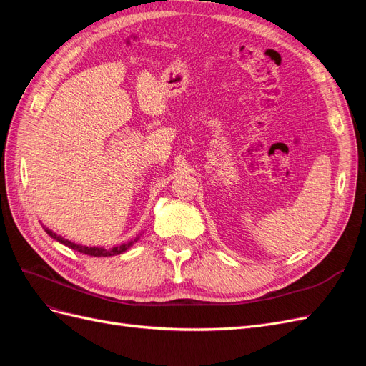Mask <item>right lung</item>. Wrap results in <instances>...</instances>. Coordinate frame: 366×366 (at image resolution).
Wrapping results in <instances>:
<instances>
[{
    "label": "right lung",
    "instance_id": "add662e5",
    "mask_svg": "<svg viewBox=\"0 0 366 366\" xmlns=\"http://www.w3.org/2000/svg\"><path fill=\"white\" fill-rule=\"evenodd\" d=\"M46 232L47 234L53 238V239H56V241H59L61 244H64V246H67V247H70V249H73V250H76V252H81V253H84V254H90V257H114V254H120V253H124V252H127L132 244H134V242L139 239V238H136V239H132V241H128V242H125V244H120V246H116V247H112V249H104V247H86V246H81V244H76V242H71V241H69V239H65V238H62L61 235H56L54 234V232H51L50 229H46Z\"/></svg>",
    "mask_w": 366,
    "mask_h": 366
}]
</instances>
